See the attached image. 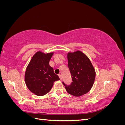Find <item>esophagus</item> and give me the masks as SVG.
Here are the masks:
<instances>
[{"label": "esophagus", "instance_id": "34e87169", "mask_svg": "<svg viewBox=\"0 0 125 125\" xmlns=\"http://www.w3.org/2000/svg\"><path fill=\"white\" fill-rule=\"evenodd\" d=\"M59 75V78H60V80H62V75H61V74H59L58 75Z\"/></svg>", "mask_w": 125, "mask_h": 125}]
</instances>
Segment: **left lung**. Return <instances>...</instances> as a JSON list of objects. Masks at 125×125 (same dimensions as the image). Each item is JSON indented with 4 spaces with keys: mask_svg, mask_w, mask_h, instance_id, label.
Instances as JSON below:
<instances>
[{
    "mask_svg": "<svg viewBox=\"0 0 125 125\" xmlns=\"http://www.w3.org/2000/svg\"><path fill=\"white\" fill-rule=\"evenodd\" d=\"M68 67L71 75L72 82L67 85L64 82L67 92L75 96L88 93L95 80V72L89 59L80 51L68 54Z\"/></svg>",
    "mask_w": 125,
    "mask_h": 125,
    "instance_id": "left-lung-1",
    "label": "left lung"
}]
</instances>
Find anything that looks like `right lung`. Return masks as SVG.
Masks as SVG:
<instances>
[{
  "label": "right lung",
  "instance_id": "1",
  "mask_svg": "<svg viewBox=\"0 0 125 125\" xmlns=\"http://www.w3.org/2000/svg\"><path fill=\"white\" fill-rule=\"evenodd\" d=\"M53 53L44 54L39 52L33 56L26 69L25 82L31 91L43 96L50 91L54 82L60 80L49 65Z\"/></svg>",
  "mask_w": 125,
  "mask_h": 125
}]
</instances>
